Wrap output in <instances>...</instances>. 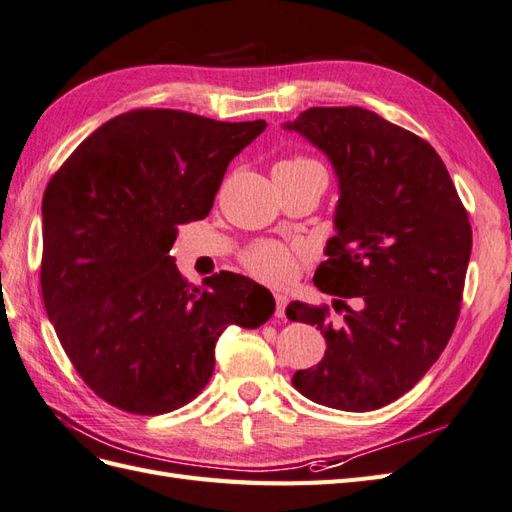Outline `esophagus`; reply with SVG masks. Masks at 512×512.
Returning a JSON list of instances; mask_svg holds the SVG:
<instances>
[{"label":"esophagus","mask_w":512,"mask_h":512,"mask_svg":"<svg viewBox=\"0 0 512 512\" xmlns=\"http://www.w3.org/2000/svg\"><path fill=\"white\" fill-rule=\"evenodd\" d=\"M274 300H276V311H274V317L283 319V317H285V306H287V296H283V294H276V296H274Z\"/></svg>","instance_id":"34e87169"}]
</instances>
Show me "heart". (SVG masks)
<instances>
[{
	"label": "heart",
	"mask_w": 512,
	"mask_h": 512,
	"mask_svg": "<svg viewBox=\"0 0 512 512\" xmlns=\"http://www.w3.org/2000/svg\"><path fill=\"white\" fill-rule=\"evenodd\" d=\"M274 169H283L291 173H324V167H321L315 158L304 154L289 156L281 160ZM300 261L302 253L291 251V248L279 242H257L253 246H248L242 253V266L246 268V272L255 276L257 281L274 287H285L294 281L300 270Z\"/></svg>",
	"instance_id": "b5f03b06"
}]
</instances>
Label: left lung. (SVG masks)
I'll return each mask as SVG.
<instances>
[{
    "label": "left lung",
    "instance_id": "8db88e82",
    "mask_svg": "<svg viewBox=\"0 0 512 512\" xmlns=\"http://www.w3.org/2000/svg\"><path fill=\"white\" fill-rule=\"evenodd\" d=\"M339 175L337 236L315 272L328 304L291 302L287 319L321 330L326 354L291 384L319 405L371 412L412 390L457 326L472 227L431 145L362 107H311L287 122ZM352 297V307L346 300Z\"/></svg>",
    "mask_w": 512,
    "mask_h": 512
}]
</instances>
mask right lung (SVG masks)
Masks as SVG:
<instances>
[{
  "instance_id": "obj_1",
  "label": "right lung",
  "mask_w": 512,
  "mask_h": 512,
  "mask_svg": "<svg viewBox=\"0 0 512 512\" xmlns=\"http://www.w3.org/2000/svg\"><path fill=\"white\" fill-rule=\"evenodd\" d=\"M264 120L216 122L133 109L96 128L42 197V300L66 356L96 397L156 416L191 403L214 345L274 313L266 287L221 272L188 283L169 257L178 227L212 210L233 156Z\"/></svg>"
}]
</instances>
